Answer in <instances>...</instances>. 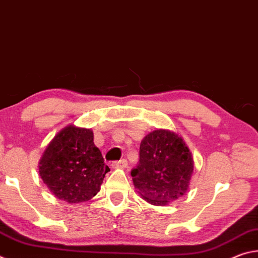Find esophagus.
<instances>
[{
  "label": "esophagus",
  "mask_w": 258,
  "mask_h": 258,
  "mask_svg": "<svg viewBox=\"0 0 258 258\" xmlns=\"http://www.w3.org/2000/svg\"><path fill=\"white\" fill-rule=\"evenodd\" d=\"M127 166V160L126 159H120L118 161H113L111 164L112 168H125Z\"/></svg>",
  "instance_id": "esophagus-1"
}]
</instances>
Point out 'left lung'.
Masks as SVG:
<instances>
[{"label": "left lung", "mask_w": 258, "mask_h": 258, "mask_svg": "<svg viewBox=\"0 0 258 258\" xmlns=\"http://www.w3.org/2000/svg\"><path fill=\"white\" fill-rule=\"evenodd\" d=\"M194 164V157L181 135L159 128L143 138L139 165L131 175L143 200L155 206H165L185 195Z\"/></svg>", "instance_id": "obj_1"}]
</instances>
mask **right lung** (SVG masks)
Wrapping results in <instances>:
<instances>
[{
	"label": "right lung",
	"instance_id": "1",
	"mask_svg": "<svg viewBox=\"0 0 258 258\" xmlns=\"http://www.w3.org/2000/svg\"><path fill=\"white\" fill-rule=\"evenodd\" d=\"M109 171L93 142V131L74 124L55 134L38 163L40 176L47 189L68 204L92 199Z\"/></svg>",
	"mask_w": 258,
	"mask_h": 258
}]
</instances>
